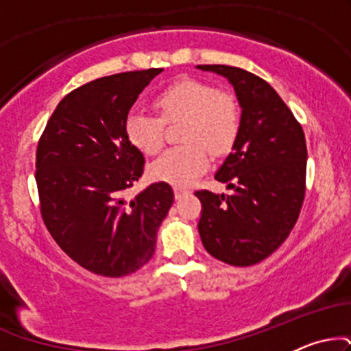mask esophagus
I'll list each match as a JSON object with an SVG mask.
<instances>
[{
	"label": "esophagus",
	"mask_w": 351,
	"mask_h": 351,
	"mask_svg": "<svg viewBox=\"0 0 351 351\" xmlns=\"http://www.w3.org/2000/svg\"><path fill=\"white\" fill-rule=\"evenodd\" d=\"M188 193L186 188H175V198L180 199L181 196H184Z\"/></svg>",
	"instance_id": "1"
}]
</instances>
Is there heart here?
<instances>
[{"label":"heart","mask_w":351,"mask_h":351,"mask_svg":"<svg viewBox=\"0 0 351 351\" xmlns=\"http://www.w3.org/2000/svg\"><path fill=\"white\" fill-rule=\"evenodd\" d=\"M156 117L132 110L125 120V134L138 152L152 156L165 143L163 122L183 120L181 147L167 150L150 165L156 181L189 184L208 168L209 152L219 156L234 145L241 128V112L236 100L201 80L181 77L167 86L153 99Z\"/></svg>","instance_id":"1"}]
</instances>
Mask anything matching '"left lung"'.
Wrapping results in <instances>:
<instances>
[{
	"mask_svg": "<svg viewBox=\"0 0 351 351\" xmlns=\"http://www.w3.org/2000/svg\"><path fill=\"white\" fill-rule=\"evenodd\" d=\"M234 87L241 128L215 178L229 195L201 189L198 231L204 249L223 263L247 267L287 239L305 196L307 145L291 108L264 79L231 66H198Z\"/></svg>",
	"mask_w": 351,
	"mask_h": 351,
	"instance_id": "1",
	"label": "left lung"
}]
</instances>
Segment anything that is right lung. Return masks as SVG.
Wrapping results in <instances>:
<instances>
[{
    "label": "right lung",
    "mask_w": 351,
    "mask_h": 351,
    "mask_svg": "<svg viewBox=\"0 0 351 351\" xmlns=\"http://www.w3.org/2000/svg\"><path fill=\"white\" fill-rule=\"evenodd\" d=\"M162 71L84 84L60 100L39 138L36 183L44 224L72 261L99 276L123 277L143 267L175 199L165 181L125 196L145 165L128 142L125 120Z\"/></svg>",
    "instance_id": "add662e5"
}]
</instances>
